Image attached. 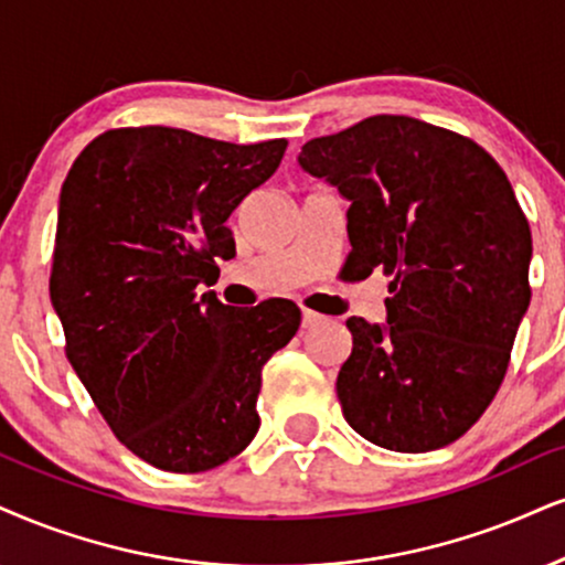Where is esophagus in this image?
I'll use <instances>...</instances> for the list:
<instances>
[{
  "instance_id": "esophagus-1",
  "label": "esophagus",
  "mask_w": 565,
  "mask_h": 565,
  "mask_svg": "<svg viewBox=\"0 0 565 565\" xmlns=\"http://www.w3.org/2000/svg\"><path fill=\"white\" fill-rule=\"evenodd\" d=\"M322 322V315H317V311L311 309H303V327H315Z\"/></svg>"
}]
</instances>
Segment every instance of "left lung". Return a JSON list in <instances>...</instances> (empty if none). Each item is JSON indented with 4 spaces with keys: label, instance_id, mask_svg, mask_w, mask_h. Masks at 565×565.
<instances>
[{
    "label": "left lung",
    "instance_id": "left-lung-1",
    "mask_svg": "<svg viewBox=\"0 0 565 565\" xmlns=\"http://www.w3.org/2000/svg\"><path fill=\"white\" fill-rule=\"evenodd\" d=\"M298 162L351 201V277H393L385 327L345 322V422L387 450L445 448L495 398L532 301V230L503 167L471 138L403 115L311 138Z\"/></svg>",
    "mask_w": 565,
    "mask_h": 565
}]
</instances>
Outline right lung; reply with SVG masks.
Listing matches in <instances>:
<instances>
[{"mask_svg":"<svg viewBox=\"0 0 565 565\" xmlns=\"http://www.w3.org/2000/svg\"><path fill=\"white\" fill-rule=\"evenodd\" d=\"M285 149L113 128L62 183L49 294L67 361L117 440L162 471L196 475L246 450L262 366L301 324L285 298L233 309L196 294L235 256L225 222Z\"/></svg>","mask_w":565,"mask_h":565,"instance_id":"obj_1","label":"right lung"}]
</instances>
